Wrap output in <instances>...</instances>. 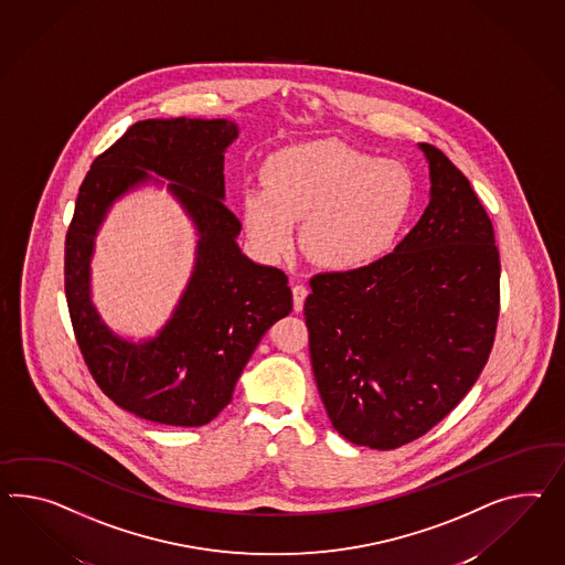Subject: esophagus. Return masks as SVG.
I'll list each match as a JSON object with an SVG mask.
<instances>
[{
	"label": "esophagus",
	"instance_id": "obj_1",
	"mask_svg": "<svg viewBox=\"0 0 565 565\" xmlns=\"http://www.w3.org/2000/svg\"><path fill=\"white\" fill-rule=\"evenodd\" d=\"M292 307H295V311H301L303 309L305 297H307V287L301 285V282H292Z\"/></svg>",
	"mask_w": 565,
	"mask_h": 565
}]
</instances>
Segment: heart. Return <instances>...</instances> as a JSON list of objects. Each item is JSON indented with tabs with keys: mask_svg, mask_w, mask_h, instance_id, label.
<instances>
[{
	"mask_svg": "<svg viewBox=\"0 0 565 565\" xmlns=\"http://www.w3.org/2000/svg\"><path fill=\"white\" fill-rule=\"evenodd\" d=\"M266 186L244 194L247 232L266 258L287 256L295 221L311 260L356 270L383 258L416 203L404 161L379 160L338 141L285 147L266 163Z\"/></svg>",
	"mask_w": 565,
	"mask_h": 565,
	"instance_id": "1",
	"label": "heart"
}]
</instances>
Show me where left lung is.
<instances>
[{
    "label": "left lung",
    "instance_id": "1",
    "mask_svg": "<svg viewBox=\"0 0 565 565\" xmlns=\"http://www.w3.org/2000/svg\"><path fill=\"white\" fill-rule=\"evenodd\" d=\"M430 203L379 260L309 280L305 323L319 397L354 445L426 435L473 387L500 313V252L469 180L435 146Z\"/></svg>",
    "mask_w": 565,
    "mask_h": 565
}]
</instances>
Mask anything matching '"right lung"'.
I'll return each mask as SVG.
<instances>
[{"mask_svg":"<svg viewBox=\"0 0 565 565\" xmlns=\"http://www.w3.org/2000/svg\"><path fill=\"white\" fill-rule=\"evenodd\" d=\"M237 125L215 118H149L100 153L87 172L65 235V297L87 371L106 397L139 418L203 426L232 402L266 330L292 309L289 278L247 260L239 218L223 203V151ZM153 171L200 230L198 266L175 318L158 339L132 345L110 333L88 301L93 235L109 204Z\"/></svg>","mask_w":565,"mask_h":565,"instance_id":"add662e5","label":"right lung"}]
</instances>
